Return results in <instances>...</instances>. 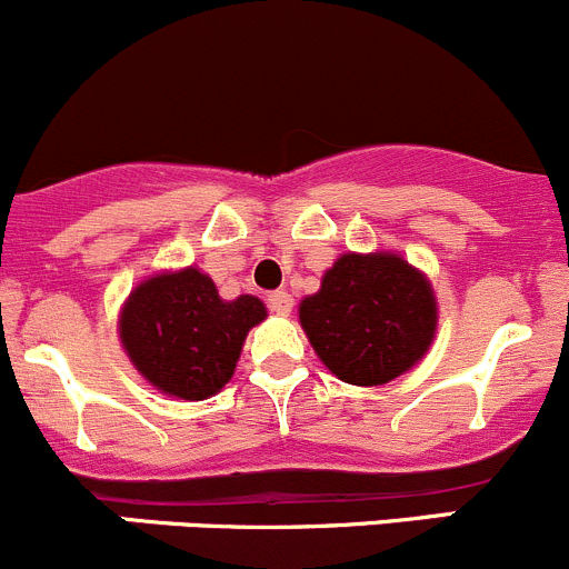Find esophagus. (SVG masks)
<instances>
[{"label":"esophagus","mask_w":569,"mask_h":569,"mask_svg":"<svg viewBox=\"0 0 569 569\" xmlns=\"http://www.w3.org/2000/svg\"><path fill=\"white\" fill-rule=\"evenodd\" d=\"M269 308H272L278 317H289L291 308H295V297H291L289 291H272V295H269Z\"/></svg>","instance_id":"obj_1"}]
</instances>
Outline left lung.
<instances>
[{
  "mask_svg": "<svg viewBox=\"0 0 569 569\" xmlns=\"http://www.w3.org/2000/svg\"><path fill=\"white\" fill-rule=\"evenodd\" d=\"M321 363L349 386L375 388L421 363L438 332V297L399 252H343L300 302Z\"/></svg>",
  "mask_w": 569,
  "mask_h": 569,
  "instance_id": "obj_1",
  "label": "left lung"
}]
</instances>
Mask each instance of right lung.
I'll return each mask as SVG.
<instances>
[{"label":"right lung","instance_id":"obj_1","mask_svg":"<svg viewBox=\"0 0 569 569\" xmlns=\"http://www.w3.org/2000/svg\"><path fill=\"white\" fill-rule=\"evenodd\" d=\"M267 319L252 295L222 300L198 267L140 280L118 317V338L137 371L173 399L203 401L233 377L244 338Z\"/></svg>","mask_w":569,"mask_h":569}]
</instances>
